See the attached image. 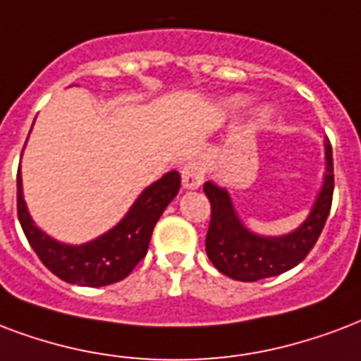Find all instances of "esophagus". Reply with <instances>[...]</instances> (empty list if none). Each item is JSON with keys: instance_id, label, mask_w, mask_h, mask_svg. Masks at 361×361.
Instances as JSON below:
<instances>
[{"instance_id": "esophagus-1", "label": "esophagus", "mask_w": 361, "mask_h": 361, "mask_svg": "<svg viewBox=\"0 0 361 361\" xmlns=\"http://www.w3.org/2000/svg\"><path fill=\"white\" fill-rule=\"evenodd\" d=\"M204 180V164L200 159L192 157L181 169V183L185 189H197Z\"/></svg>"}]
</instances>
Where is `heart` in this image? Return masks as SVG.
Listing matches in <instances>:
<instances>
[{"label":"heart","mask_w":361,"mask_h":361,"mask_svg":"<svg viewBox=\"0 0 361 361\" xmlns=\"http://www.w3.org/2000/svg\"><path fill=\"white\" fill-rule=\"evenodd\" d=\"M235 104H240V100H236ZM255 119H257V123H265V121L269 119V109H265V107H261L259 111L255 114Z\"/></svg>","instance_id":"1"}]
</instances>
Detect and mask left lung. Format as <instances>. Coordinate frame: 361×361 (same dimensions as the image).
Instances as JSON below:
<instances>
[{
    "instance_id": "obj_1",
    "label": "left lung",
    "mask_w": 361,
    "mask_h": 361,
    "mask_svg": "<svg viewBox=\"0 0 361 361\" xmlns=\"http://www.w3.org/2000/svg\"><path fill=\"white\" fill-rule=\"evenodd\" d=\"M326 174L309 217L295 231L282 236H261L246 229L236 216L227 189L212 181L204 192L212 206L210 227L206 235V254L217 271L240 282L276 276L299 265L314 247L334 199V153L326 142Z\"/></svg>"
}]
</instances>
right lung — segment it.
I'll return each instance as SVG.
<instances>
[{"instance_id":"add662e5","label":"right lung","mask_w":361,"mask_h":361,"mask_svg":"<svg viewBox=\"0 0 361 361\" xmlns=\"http://www.w3.org/2000/svg\"><path fill=\"white\" fill-rule=\"evenodd\" d=\"M181 178L172 170L142 191L126 216L94 240L70 246L54 240L34 224L22 195L20 166L16 174V212L22 231L43 265L68 284L100 288L126 279L144 259L153 227L180 191Z\"/></svg>"}]
</instances>
